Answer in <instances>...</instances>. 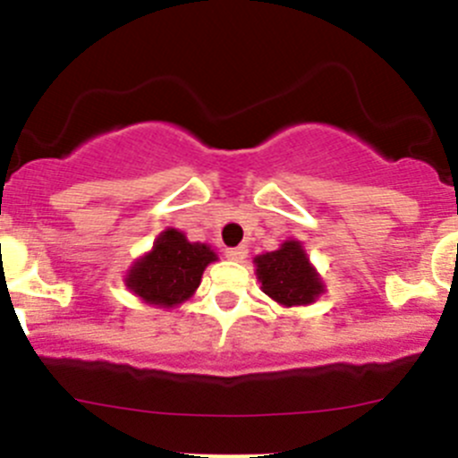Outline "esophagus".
Instances as JSON below:
<instances>
[{
  "instance_id": "1",
  "label": "esophagus",
  "mask_w": 458,
  "mask_h": 458,
  "mask_svg": "<svg viewBox=\"0 0 458 458\" xmlns=\"http://www.w3.org/2000/svg\"><path fill=\"white\" fill-rule=\"evenodd\" d=\"M248 255V248L246 246H237V248H225V257L233 259V261H243Z\"/></svg>"
}]
</instances>
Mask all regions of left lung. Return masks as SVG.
Returning <instances> with one entry per match:
<instances>
[{"instance_id": "1", "label": "left lung", "mask_w": 458, "mask_h": 458, "mask_svg": "<svg viewBox=\"0 0 458 458\" xmlns=\"http://www.w3.org/2000/svg\"><path fill=\"white\" fill-rule=\"evenodd\" d=\"M255 263L263 293L281 306H306L321 294V281L299 242H285L279 250L257 257Z\"/></svg>"}]
</instances>
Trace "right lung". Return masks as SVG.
I'll return each instance as SVG.
<instances>
[{"label":"right lung","mask_w":458,"mask_h":458,"mask_svg":"<svg viewBox=\"0 0 458 458\" xmlns=\"http://www.w3.org/2000/svg\"><path fill=\"white\" fill-rule=\"evenodd\" d=\"M216 255L203 243H191L179 230L168 228L159 234L141 261L128 272L126 284L143 301L173 308L199 288L201 275Z\"/></svg>","instance_id":"obj_1"}]
</instances>
